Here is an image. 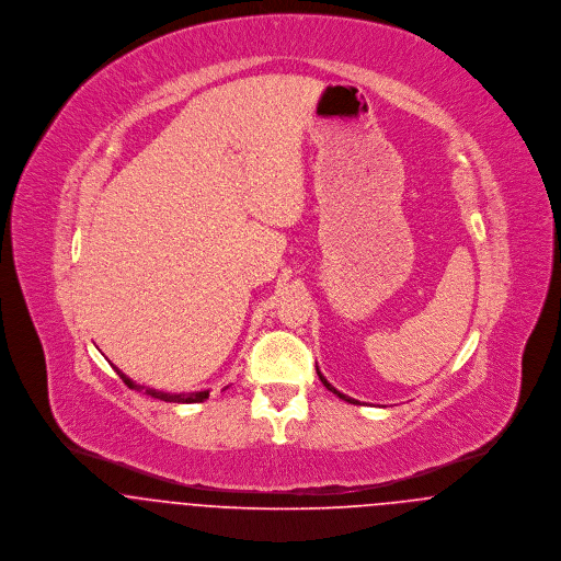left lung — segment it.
<instances>
[{"label": "left lung", "mask_w": 561, "mask_h": 561, "mask_svg": "<svg viewBox=\"0 0 561 561\" xmlns=\"http://www.w3.org/2000/svg\"><path fill=\"white\" fill-rule=\"evenodd\" d=\"M318 376H320V380H321V382H323V387H325V389H328V391H332V393H334V396H336V398H341V400L350 401V403H360V401L352 400V398H347V396H343V393H341V391H336V389H334V387H332V385H330V382H328V380H325V378H323V376H321L320 369H318Z\"/></svg>", "instance_id": "obj_1"}]
</instances>
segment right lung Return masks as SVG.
<instances>
[{
    "label": "right lung",
    "instance_id": "1",
    "mask_svg": "<svg viewBox=\"0 0 561 561\" xmlns=\"http://www.w3.org/2000/svg\"><path fill=\"white\" fill-rule=\"evenodd\" d=\"M116 374L123 378V382L129 387V389H136V391H145L147 396L156 398L161 401H176V403H198V401H205L209 398V391H196V393H163V391H156V389H149V387H140L136 385L131 378H127L118 367H114Z\"/></svg>",
    "mask_w": 561,
    "mask_h": 561
}]
</instances>
